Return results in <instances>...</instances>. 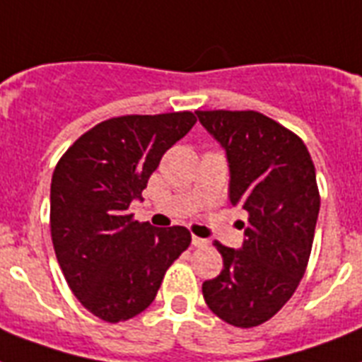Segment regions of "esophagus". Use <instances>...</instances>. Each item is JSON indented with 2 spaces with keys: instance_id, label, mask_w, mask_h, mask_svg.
I'll return each mask as SVG.
<instances>
[{
  "instance_id": "34e87169",
  "label": "esophagus",
  "mask_w": 362,
  "mask_h": 362,
  "mask_svg": "<svg viewBox=\"0 0 362 362\" xmlns=\"http://www.w3.org/2000/svg\"><path fill=\"white\" fill-rule=\"evenodd\" d=\"M209 244V242L204 240V238H199V237H192V246L193 247H204Z\"/></svg>"
}]
</instances>
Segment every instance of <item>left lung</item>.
Listing matches in <instances>:
<instances>
[{"mask_svg":"<svg viewBox=\"0 0 362 362\" xmlns=\"http://www.w3.org/2000/svg\"><path fill=\"white\" fill-rule=\"evenodd\" d=\"M226 152L229 201L246 210L238 250L214 242L223 270L203 284L209 308L229 325L257 327L291 298L308 264L320 192L308 148L255 110H197Z\"/></svg>","mask_w":362,"mask_h":362,"instance_id":"obj_1","label":"left lung"}]
</instances>
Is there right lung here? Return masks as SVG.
I'll use <instances>...</instances> for the list:
<instances>
[{
  "label": "right lung",
  "instance_id": "right-lung-1",
  "mask_svg": "<svg viewBox=\"0 0 362 362\" xmlns=\"http://www.w3.org/2000/svg\"><path fill=\"white\" fill-rule=\"evenodd\" d=\"M195 122L192 112L110 118L84 133L54 169V252L71 291L99 320L118 323L146 310L192 242L186 227L139 223L127 210Z\"/></svg>",
  "mask_w": 362,
  "mask_h": 362
}]
</instances>
